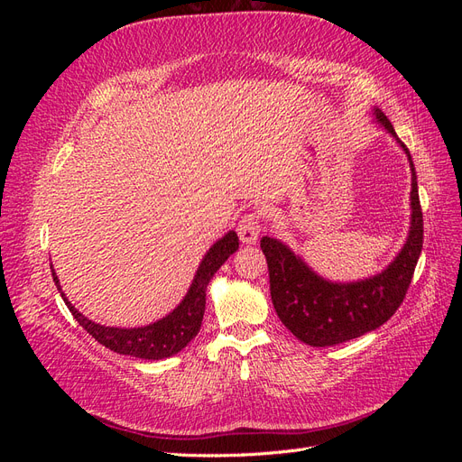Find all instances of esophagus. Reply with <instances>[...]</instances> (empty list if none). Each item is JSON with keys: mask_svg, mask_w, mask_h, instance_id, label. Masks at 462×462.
I'll use <instances>...</instances> for the list:
<instances>
[{"mask_svg": "<svg viewBox=\"0 0 462 462\" xmlns=\"http://www.w3.org/2000/svg\"><path fill=\"white\" fill-rule=\"evenodd\" d=\"M236 233H239V239L243 245H254L260 235V216L256 212H248L239 219V226H236Z\"/></svg>", "mask_w": 462, "mask_h": 462, "instance_id": "34e87169", "label": "esophagus"}]
</instances>
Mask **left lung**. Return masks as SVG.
Masks as SVG:
<instances>
[{
	"instance_id": "1",
	"label": "left lung",
	"mask_w": 462,
	"mask_h": 462,
	"mask_svg": "<svg viewBox=\"0 0 462 462\" xmlns=\"http://www.w3.org/2000/svg\"><path fill=\"white\" fill-rule=\"evenodd\" d=\"M374 116L391 136H395L407 153L412 171L411 231L397 258L374 277L353 283H333L312 272L282 241L272 236H262L260 241L268 262L273 309L285 328L310 346L339 345L383 326L407 295L422 253L424 219L411 152L399 141L393 125L382 109L375 107Z\"/></svg>"
}]
</instances>
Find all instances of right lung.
<instances>
[{
    "label": "right lung",
    "mask_w": 462,
    "mask_h": 462,
    "mask_svg": "<svg viewBox=\"0 0 462 462\" xmlns=\"http://www.w3.org/2000/svg\"><path fill=\"white\" fill-rule=\"evenodd\" d=\"M239 248V236L235 231H229L223 239H219L212 248L208 250L206 256L202 258L197 275L192 279V285L185 299L173 312L167 314L165 318L153 321L144 328H106L100 324H94L92 319L82 316L75 306L65 299V292L61 291L60 279L51 270L53 282L58 285V291L67 304L69 312L79 324L90 333L92 337L104 345L106 348L119 355H129L134 358L144 360H162L167 356L177 355L180 348H185L197 333L200 331L204 309H206V289L209 279L221 268L226 260Z\"/></svg>",
    "instance_id": "1"
}]
</instances>
